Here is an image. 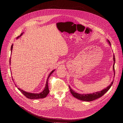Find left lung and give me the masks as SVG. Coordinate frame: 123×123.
Here are the masks:
<instances>
[{"label":"left lung","mask_w":123,"mask_h":123,"mask_svg":"<svg viewBox=\"0 0 123 123\" xmlns=\"http://www.w3.org/2000/svg\"><path fill=\"white\" fill-rule=\"evenodd\" d=\"M107 42L109 43V44H110V45L111 46V43L110 42V41L108 40H107ZM113 61H114V64H113V69L114 70V75L115 74V55L113 54ZM113 81L114 80L112 81V82L111 83V84L106 88L103 89V90H102L101 91H98L96 92L95 93H90V94H79L78 93H76V92H75L73 90H72L70 86H69V88H70V92L71 93V94L72 95V96L79 99L82 101H92L93 100H94L95 99H97L100 97H101L103 95H104L105 93L110 89V88H111V86L112 85L113 83Z\"/></svg>","instance_id":"1"}]
</instances>
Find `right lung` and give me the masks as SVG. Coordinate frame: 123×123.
Segmentation results:
<instances>
[{
    "label": "right lung",
    "instance_id": "1",
    "mask_svg": "<svg viewBox=\"0 0 123 123\" xmlns=\"http://www.w3.org/2000/svg\"><path fill=\"white\" fill-rule=\"evenodd\" d=\"M24 33H22L19 36H18V37L17 38V39H18L19 37H20L21 36L23 35V34ZM13 44H12L11 45V53L12 52V49H13ZM9 63H10V64H11V58H10V60H9ZM55 70H52L51 73L49 74L48 77V78L47 79V81H46V84H45V87L44 88V90L41 92V93H29V92H26L22 89H21V88H18V89L19 90V91H21V92H22V93H23L27 98H28L29 99H39V98H45L47 95L48 94V93H49V88H48V79L50 77V76L51 75V74L53 73V72L55 71ZM13 79V78H12ZM13 80V79H12ZM15 86L16 87H17V86L15 84ZM18 88V87H17Z\"/></svg>",
    "mask_w": 123,
    "mask_h": 123
}]
</instances>
